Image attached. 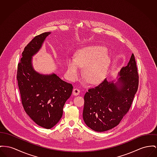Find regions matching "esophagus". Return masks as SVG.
I'll return each mask as SVG.
<instances>
[{"label":"esophagus","mask_w":157,"mask_h":157,"mask_svg":"<svg viewBox=\"0 0 157 157\" xmlns=\"http://www.w3.org/2000/svg\"><path fill=\"white\" fill-rule=\"evenodd\" d=\"M80 94V90L77 88H74L73 90V94L75 96H77Z\"/></svg>","instance_id":"1"}]
</instances>
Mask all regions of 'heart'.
<instances>
[{"instance_id": "b5f03b06", "label": "heart", "mask_w": 157, "mask_h": 157, "mask_svg": "<svg viewBox=\"0 0 157 157\" xmlns=\"http://www.w3.org/2000/svg\"><path fill=\"white\" fill-rule=\"evenodd\" d=\"M110 64L106 48L99 45H90L78 50L74 59L67 63V74L71 80L80 75V68H84V77L89 83H94L103 79Z\"/></svg>"}]
</instances>
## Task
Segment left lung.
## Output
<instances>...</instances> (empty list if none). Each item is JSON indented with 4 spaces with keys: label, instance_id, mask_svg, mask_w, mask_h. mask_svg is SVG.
Here are the masks:
<instances>
[{
    "label": "left lung",
    "instance_id": "obj_1",
    "mask_svg": "<svg viewBox=\"0 0 157 157\" xmlns=\"http://www.w3.org/2000/svg\"><path fill=\"white\" fill-rule=\"evenodd\" d=\"M139 75L133 53L116 79L106 78L84 95L83 118L95 132H102L119 124L129 110L137 91Z\"/></svg>",
    "mask_w": 157,
    "mask_h": 157
}]
</instances>
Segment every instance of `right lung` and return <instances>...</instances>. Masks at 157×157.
<instances>
[{"mask_svg":"<svg viewBox=\"0 0 157 157\" xmlns=\"http://www.w3.org/2000/svg\"><path fill=\"white\" fill-rule=\"evenodd\" d=\"M51 33L36 36L25 47L17 76L25 111L37 125L47 129L59 122L63 105L73 90L72 84L63 81L56 74L39 73L33 68V56L40 50Z\"/></svg>","mask_w":157,"mask_h":157,"instance_id":"1","label":"right lung"}]
</instances>
